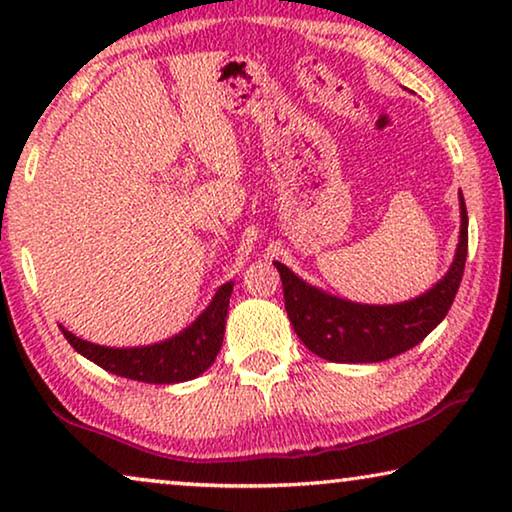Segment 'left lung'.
Segmentation results:
<instances>
[{"mask_svg":"<svg viewBox=\"0 0 512 512\" xmlns=\"http://www.w3.org/2000/svg\"><path fill=\"white\" fill-rule=\"evenodd\" d=\"M459 207L462 231L448 274L432 291L404 305L372 307L332 298L295 277L286 265L274 263L284 284L286 314L302 344L330 362H381L420 344L446 318L464 274L469 217L462 194Z\"/></svg>","mask_w":512,"mask_h":512,"instance_id":"1","label":"left lung"}]
</instances>
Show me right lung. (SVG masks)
Instances as JSON below:
<instances>
[{
	"instance_id": "add662e5",
	"label": "right lung",
	"mask_w": 512,
	"mask_h": 512,
	"mask_svg": "<svg viewBox=\"0 0 512 512\" xmlns=\"http://www.w3.org/2000/svg\"><path fill=\"white\" fill-rule=\"evenodd\" d=\"M233 293V281H228L214 295L201 316L189 325L182 335L168 342L140 348H108L85 339H78L64 330V337L80 355L96 365L124 379L143 383H180L196 379L217 358L221 342H224L228 300Z\"/></svg>"
}]
</instances>
